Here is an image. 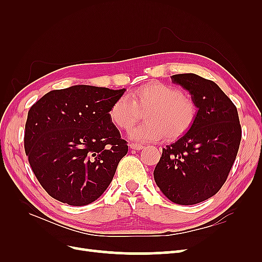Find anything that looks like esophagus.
<instances>
[{"label":"esophagus","mask_w":262,"mask_h":262,"mask_svg":"<svg viewBox=\"0 0 262 262\" xmlns=\"http://www.w3.org/2000/svg\"><path fill=\"white\" fill-rule=\"evenodd\" d=\"M129 146H130V148H131V149H136V150H140V149L143 148V145H141V144H136V143H131Z\"/></svg>","instance_id":"34e87169"}]
</instances>
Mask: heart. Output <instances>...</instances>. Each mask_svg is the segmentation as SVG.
I'll use <instances>...</instances> for the list:
<instances>
[{
    "mask_svg": "<svg viewBox=\"0 0 262 262\" xmlns=\"http://www.w3.org/2000/svg\"><path fill=\"white\" fill-rule=\"evenodd\" d=\"M139 110H147L145 122L130 131L136 142L176 140L191 128L195 117L194 101L181 91L162 83L138 87L129 95H121L109 110V118L119 129L129 130L138 121Z\"/></svg>",
    "mask_w": 262,
    "mask_h": 262,
    "instance_id": "1",
    "label": "heart"
}]
</instances>
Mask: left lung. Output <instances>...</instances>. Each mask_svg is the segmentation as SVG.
Here are the masks:
<instances>
[{
  "mask_svg": "<svg viewBox=\"0 0 262 262\" xmlns=\"http://www.w3.org/2000/svg\"><path fill=\"white\" fill-rule=\"evenodd\" d=\"M170 77L191 95L198 112L191 128L163 148L154 180L171 202L192 205L224 185L238 152L242 129L235 105L217 84L193 73Z\"/></svg>",
  "mask_w": 262,
  "mask_h": 262,
  "instance_id": "1",
  "label": "left lung"
}]
</instances>
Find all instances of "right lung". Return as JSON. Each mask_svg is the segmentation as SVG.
Here are the masks:
<instances>
[{
	"label": "right lung",
	"instance_id": "add662e5",
	"mask_svg": "<svg viewBox=\"0 0 262 262\" xmlns=\"http://www.w3.org/2000/svg\"><path fill=\"white\" fill-rule=\"evenodd\" d=\"M124 92L74 85L47 93L29 109L25 152L38 181L55 200L81 207L110 185L128 153L109 118Z\"/></svg>",
	"mask_w": 262,
	"mask_h": 262
}]
</instances>
